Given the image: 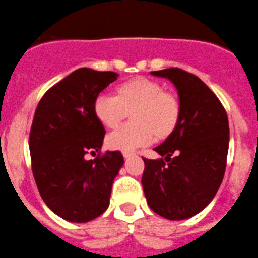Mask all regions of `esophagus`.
<instances>
[{
  "mask_svg": "<svg viewBox=\"0 0 258 258\" xmlns=\"http://www.w3.org/2000/svg\"><path fill=\"white\" fill-rule=\"evenodd\" d=\"M122 154H123V157L126 158V159H127V158H131V157H134V155H135V153H132V152H123V153H122Z\"/></svg>",
  "mask_w": 258,
  "mask_h": 258,
  "instance_id": "34e87169",
  "label": "esophagus"
}]
</instances>
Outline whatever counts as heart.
Wrapping results in <instances>:
<instances>
[{"label": "heart", "mask_w": 258, "mask_h": 258, "mask_svg": "<svg viewBox=\"0 0 258 258\" xmlns=\"http://www.w3.org/2000/svg\"><path fill=\"white\" fill-rule=\"evenodd\" d=\"M94 113L106 128H115L131 113L132 123L119 127L106 138V145L114 150H134L149 145L155 135L167 136L177 123L180 106L176 97L163 91V86L149 78L138 77L120 83L117 96L97 95Z\"/></svg>", "instance_id": "b5f03b06"}]
</instances>
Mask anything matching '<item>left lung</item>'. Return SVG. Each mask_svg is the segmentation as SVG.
I'll list each match as a JSON object with an SVG mask.
<instances>
[{
	"label": "left lung",
	"instance_id": "1",
	"mask_svg": "<svg viewBox=\"0 0 258 258\" xmlns=\"http://www.w3.org/2000/svg\"><path fill=\"white\" fill-rule=\"evenodd\" d=\"M167 78L178 96L177 123L145 159L141 178L149 207L167 220H186L207 207L219 190L229 150V122L224 106L197 76L178 68L150 72Z\"/></svg>",
	"mask_w": 258,
	"mask_h": 258
}]
</instances>
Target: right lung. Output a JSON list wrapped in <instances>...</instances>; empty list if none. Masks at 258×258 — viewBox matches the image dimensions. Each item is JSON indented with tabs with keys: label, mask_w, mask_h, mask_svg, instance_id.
<instances>
[{
	"label": "right lung",
	"mask_w": 258,
	"mask_h": 258,
	"mask_svg": "<svg viewBox=\"0 0 258 258\" xmlns=\"http://www.w3.org/2000/svg\"><path fill=\"white\" fill-rule=\"evenodd\" d=\"M118 78L114 72L80 68L52 86L36 109L29 136L32 171L48 208L69 222H89L109 207L120 152H100L105 130L94 113L96 96Z\"/></svg>",
	"instance_id": "add662e5"
}]
</instances>
